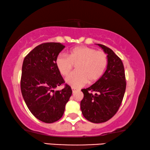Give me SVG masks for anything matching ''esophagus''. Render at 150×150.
Returning a JSON list of instances; mask_svg holds the SVG:
<instances>
[{
  "label": "esophagus",
  "instance_id": "esophagus-1",
  "mask_svg": "<svg viewBox=\"0 0 150 150\" xmlns=\"http://www.w3.org/2000/svg\"><path fill=\"white\" fill-rule=\"evenodd\" d=\"M71 90H72L73 93H74V92L77 90V89H76V88H75V87H71Z\"/></svg>",
  "mask_w": 150,
  "mask_h": 150
}]
</instances>
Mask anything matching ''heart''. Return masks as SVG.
<instances>
[{"instance_id":"1","label":"heart","mask_w":150,"mask_h":150,"mask_svg":"<svg viewBox=\"0 0 150 150\" xmlns=\"http://www.w3.org/2000/svg\"><path fill=\"white\" fill-rule=\"evenodd\" d=\"M107 55L102 51L87 46H77L69 50L68 55L60 54L56 59V65L61 75L67 76L76 66V71L69 74L65 82L73 87H81L86 83L98 81L107 65Z\"/></svg>"}]
</instances>
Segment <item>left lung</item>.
Listing matches in <instances>:
<instances>
[{
  "instance_id": "8db88e82",
  "label": "left lung",
  "mask_w": 150,
  "mask_h": 150,
  "mask_svg": "<svg viewBox=\"0 0 150 150\" xmlns=\"http://www.w3.org/2000/svg\"><path fill=\"white\" fill-rule=\"evenodd\" d=\"M97 45L107 54V67L98 81L81 90L84 97L81 108L85 119L100 124L107 122L115 115L122 104L126 83L122 60L111 49L104 45Z\"/></svg>"
}]
</instances>
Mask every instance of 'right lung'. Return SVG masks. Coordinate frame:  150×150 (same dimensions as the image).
Instances as JSON below:
<instances>
[{
    "mask_svg": "<svg viewBox=\"0 0 150 150\" xmlns=\"http://www.w3.org/2000/svg\"><path fill=\"white\" fill-rule=\"evenodd\" d=\"M65 46L60 43H44L35 47L24 58L20 87L24 100L39 120L53 123L62 117L72 91L65 85L56 65V59Z\"/></svg>",
    "mask_w": 150,
    "mask_h": 150,
    "instance_id": "1",
    "label": "right lung"
}]
</instances>
